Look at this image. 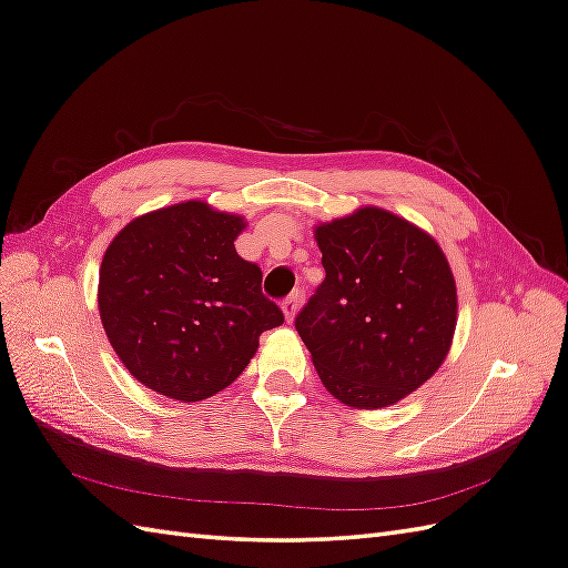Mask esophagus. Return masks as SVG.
<instances>
[{
	"mask_svg": "<svg viewBox=\"0 0 568 568\" xmlns=\"http://www.w3.org/2000/svg\"><path fill=\"white\" fill-rule=\"evenodd\" d=\"M301 301H303V296H301V291H294V294L291 296H286L284 301H282V311H284V317H286V322H291L296 317V313H298V307H301Z\"/></svg>",
	"mask_w": 568,
	"mask_h": 568,
	"instance_id": "esophagus-1",
	"label": "esophagus"
}]
</instances>
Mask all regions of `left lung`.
Returning <instances> with one entry per match:
<instances>
[{
    "label": "left lung",
    "mask_w": 568,
    "mask_h": 568,
    "mask_svg": "<svg viewBox=\"0 0 568 568\" xmlns=\"http://www.w3.org/2000/svg\"><path fill=\"white\" fill-rule=\"evenodd\" d=\"M324 282L296 332L324 388L379 409L432 379L450 351L457 288L448 257L424 230L384 209L315 227Z\"/></svg>",
    "instance_id": "8db88e82"
}]
</instances>
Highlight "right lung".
Returning <instances> with one entry per match:
<instances>
[{
	"label": "right lung",
	"instance_id": "obj_1",
	"mask_svg": "<svg viewBox=\"0 0 568 568\" xmlns=\"http://www.w3.org/2000/svg\"><path fill=\"white\" fill-rule=\"evenodd\" d=\"M242 215L184 201L134 217L99 270V315L120 363L165 398L196 403L246 369L257 338L284 322L263 272L234 239Z\"/></svg>",
	"mask_w": 568,
	"mask_h": 568
}]
</instances>
